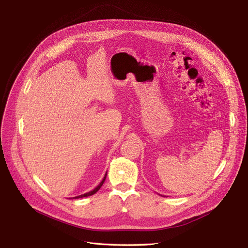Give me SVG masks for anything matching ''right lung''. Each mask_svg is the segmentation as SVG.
<instances>
[{"mask_svg": "<svg viewBox=\"0 0 248 248\" xmlns=\"http://www.w3.org/2000/svg\"><path fill=\"white\" fill-rule=\"evenodd\" d=\"M106 178H107V174H106V176H104V178L102 179V181L99 183V185L97 186V187H95V188L93 189V190H91V191H89V192H87V193H84V194H81V196H78V197H76V198H73V199H79V198H86V197H89V196H93L94 193H96L97 191H98L99 189H100V187L102 186V184L104 183V181H106Z\"/></svg>", "mask_w": 248, "mask_h": 248, "instance_id": "right-lung-1", "label": "right lung"}]
</instances>
